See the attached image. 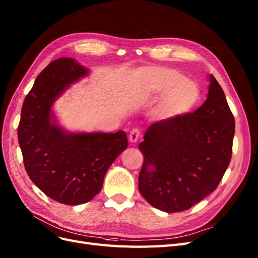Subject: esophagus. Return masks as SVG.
Returning a JSON list of instances; mask_svg holds the SVG:
<instances>
[{"label": "esophagus", "instance_id": "1", "mask_svg": "<svg viewBox=\"0 0 258 258\" xmlns=\"http://www.w3.org/2000/svg\"><path fill=\"white\" fill-rule=\"evenodd\" d=\"M140 136H141V130L138 128H135V129H132L130 132L129 140H130V142H132V143H136V142L139 140Z\"/></svg>", "mask_w": 258, "mask_h": 258}]
</instances>
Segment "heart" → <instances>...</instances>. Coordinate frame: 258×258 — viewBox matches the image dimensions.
<instances>
[{
  "mask_svg": "<svg viewBox=\"0 0 258 258\" xmlns=\"http://www.w3.org/2000/svg\"><path fill=\"white\" fill-rule=\"evenodd\" d=\"M150 88L157 95H164L156 110L159 119H167L191 109L199 99V88L175 69L157 68L150 72Z\"/></svg>",
  "mask_w": 258,
  "mask_h": 258,
  "instance_id": "obj_1",
  "label": "heart"
}]
</instances>
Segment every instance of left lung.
I'll return each instance as SVG.
<instances>
[{
    "mask_svg": "<svg viewBox=\"0 0 258 258\" xmlns=\"http://www.w3.org/2000/svg\"><path fill=\"white\" fill-rule=\"evenodd\" d=\"M193 113L154 122L139 148L140 193L152 206L180 212L214 192L229 165L235 118L216 78Z\"/></svg>",
    "mask_w": 258,
    "mask_h": 258,
    "instance_id": "obj_1",
    "label": "left lung"
}]
</instances>
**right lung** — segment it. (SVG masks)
I'll return each mask as SVG.
<instances>
[{
    "instance_id": "obj_1",
    "label": "right lung",
    "mask_w": 258,
    "mask_h": 258,
    "mask_svg": "<svg viewBox=\"0 0 258 258\" xmlns=\"http://www.w3.org/2000/svg\"><path fill=\"white\" fill-rule=\"evenodd\" d=\"M87 74L70 57L51 61L26 95L18 126L26 173L47 197L65 205L93 200L108 168L128 146L123 131L74 135L51 122L53 102Z\"/></svg>"
}]
</instances>
